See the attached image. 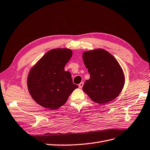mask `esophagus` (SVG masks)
Masks as SVG:
<instances>
[{"label": "esophagus", "mask_w": 150, "mask_h": 150, "mask_svg": "<svg viewBox=\"0 0 150 150\" xmlns=\"http://www.w3.org/2000/svg\"><path fill=\"white\" fill-rule=\"evenodd\" d=\"M83 85H84V83H83V82H81V83L79 84V88H82Z\"/></svg>", "instance_id": "esophagus-1"}]
</instances>
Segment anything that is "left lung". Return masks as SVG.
<instances>
[{
  "instance_id": "1",
  "label": "left lung",
  "mask_w": 150,
  "mask_h": 150,
  "mask_svg": "<svg viewBox=\"0 0 150 150\" xmlns=\"http://www.w3.org/2000/svg\"><path fill=\"white\" fill-rule=\"evenodd\" d=\"M83 59L90 74L83 89L92 101L106 104L118 96L125 84V75L116 59L102 49L84 52Z\"/></svg>"
}]
</instances>
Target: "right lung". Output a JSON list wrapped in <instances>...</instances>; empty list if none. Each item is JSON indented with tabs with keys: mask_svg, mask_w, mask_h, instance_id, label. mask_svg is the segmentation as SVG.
<instances>
[{
	"mask_svg": "<svg viewBox=\"0 0 150 150\" xmlns=\"http://www.w3.org/2000/svg\"><path fill=\"white\" fill-rule=\"evenodd\" d=\"M72 56L68 49H54L43 56L30 69L28 87L34 100L54 110L64 105L78 86L73 84L70 72L64 67Z\"/></svg>",
	"mask_w": 150,
	"mask_h": 150,
	"instance_id": "add662e5",
	"label": "right lung"
}]
</instances>
